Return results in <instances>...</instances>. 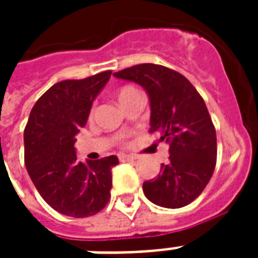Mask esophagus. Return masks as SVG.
Instances as JSON below:
<instances>
[{"instance_id": "esophagus-1", "label": "esophagus", "mask_w": 258, "mask_h": 258, "mask_svg": "<svg viewBox=\"0 0 258 258\" xmlns=\"http://www.w3.org/2000/svg\"><path fill=\"white\" fill-rule=\"evenodd\" d=\"M134 159H135V157H133V155H124V154L119 155V161L120 162H131Z\"/></svg>"}]
</instances>
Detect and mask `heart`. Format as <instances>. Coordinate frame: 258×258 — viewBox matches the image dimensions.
Masks as SVG:
<instances>
[{
  "label": "heart",
  "mask_w": 258,
  "mask_h": 258,
  "mask_svg": "<svg viewBox=\"0 0 258 258\" xmlns=\"http://www.w3.org/2000/svg\"><path fill=\"white\" fill-rule=\"evenodd\" d=\"M135 93L139 92H138V89H135L134 87H123V88L119 91V93H117V99L120 101V104H123L124 101L128 100L130 97L133 96V95H135Z\"/></svg>",
  "instance_id": "obj_1"
}]
</instances>
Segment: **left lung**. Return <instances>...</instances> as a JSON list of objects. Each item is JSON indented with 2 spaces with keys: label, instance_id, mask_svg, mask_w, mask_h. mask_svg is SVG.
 <instances>
[{
  "label": "left lung",
  "instance_id": "left-lung-1",
  "mask_svg": "<svg viewBox=\"0 0 258 258\" xmlns=\"http://www.w3.org/2000/svg\"><path fill=\"white\" fill-rule=\"evenodd\" d=\"M113 76L147 91L150 133L170 145L161 174L143 183L145 196L162 208H183L204 191L216 167V128L204 99L183 75L158 64L130 67Z\"/></svg>",
  "mask_w": 258,
  "mask_h": 258
}]
</instances>
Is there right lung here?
Masks as SVG:
<instances>
[{
  "label": "right lung",
  "instance_id": "1",
  "mask_svg": "<svg viewBox=\"0 0 258 258\" xmlns=\"http://www.w3.org/2000/svg\"><path fill=\"white\" fill-rule=\"evenodd\" d=\"M104 71L82 80L56 83L30 111L24 130L25 167L40 196L64 216L84 218L105 208L111 197L115 155L78 161L76 134L87 124L95 97L111 78Z\"/></svg>",
  "mask_w": 258,
  "mask_h": 258
}]
</instances>
